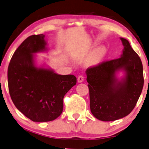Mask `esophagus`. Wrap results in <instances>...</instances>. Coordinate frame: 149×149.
<instances>
[{
  "label": "esophagus",
  "instance_id": "obj_1",
  "mask_svg": "<svg viewBox=\"0 0 149 149\" xmlns=\"http://www.w3.org/2000/svg\"><path fill=\"white\" fill-rule=\"evenodd\" d=\"M83 81H84V77L82 75H79V76H78V77H77V81H78L79 83H81Z\"/></svg>",
  "mask_w": 149,
  "mask_h": 149
}]
</instances>
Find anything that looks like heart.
<instances>
[{
  "instance_id": "1",
  "label": "heart",
  "mask_w": 149,
  "mask_h": 149,
  "mask_svg": "<svg viewBox=\"0 0 149 149\" xmlns=\"http://www.w3.org/2000/svg\"><path fill=\"white\" fill-rule=\"evenodd\" d=\"M107 53V49L105 46L100 45L99 47H97L92 51L87 58L86 64L88 67L97 65L105 57Z\"/></svg>"
}]
</instances>
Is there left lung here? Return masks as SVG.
<instances>
[{
	"instance_id": "left-lung-1",
	"label": "left lung",
	"mask_w": 149,
	"mask_h": 149,
	"mask_svg": "<svg viewBox=\"0 0 149 149\" xmlns=\"http://www.w3.org/2000/svg\"><path fill=\"white\" fill-rule=\"evenodd\" d=\"M123 49L120 57L87 69L90 107L96 119L111 121L131 113L144 85L143 68L128 40L120 38ZM124 72L121 79L117 77Z\"/></svg>"
}]
</instances>
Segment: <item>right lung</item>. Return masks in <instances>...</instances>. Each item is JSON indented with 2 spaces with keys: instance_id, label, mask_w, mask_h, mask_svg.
<instances>
[{
  "instance_id": "obj_1",
  "label": "right lung",
  "mask_w": 149,
  "mask_h": 149,
  "mask_svg": "<svg viewBox=\"0 0 149 149\" xmlns=\"http://www.w3.org/2000/svg\"><path fill=\"white\" fill-rule=\"evenodd\" d=\"M45 35H32L15 51L8 68L10 96L17 109L33 121H53L62 113L64 96L76 84L74 75H59L35 54L47 52Z\"/></svg>"
}]
</instances>
